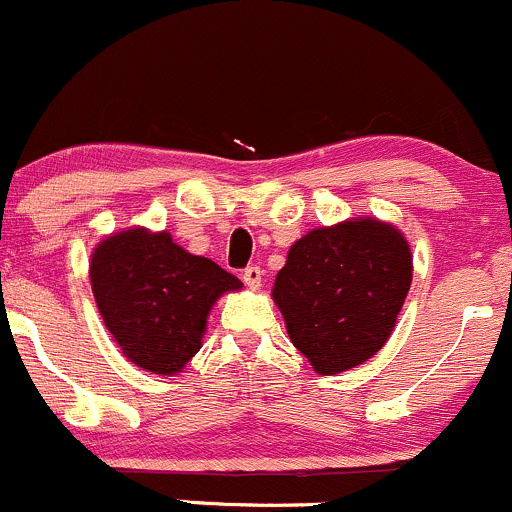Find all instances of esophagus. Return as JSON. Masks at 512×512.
Instances as JSON below:
<instances>
[{"instance_id": "34e87169", "label": "esophagus", "mask_w": 512, "mask_h": 512, "mask_svg": "<svg viewBox=\"0 0 512 512\" xmlns=\"http://www.w3.org/2000/svg\"><path fill=\"white\" fill-rule=\"evenodd\" d=\"M243 282L250 286V289H260L262 286V269L257 265H250L243 269Z\"/></svg>"}]
</instances>
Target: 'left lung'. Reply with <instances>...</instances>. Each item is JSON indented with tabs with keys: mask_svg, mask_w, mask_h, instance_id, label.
<instances>
[{
	"mask_svg": "<svg viewBox=\"0 0 512 512\" xmlns=\"http://www.w3.org/2000/svg\"><path fill=\"white\" fill-rule=\"evenodd\" d=\"M411 279L406 238L389 223L355 218L296 240L272 296L296 350L328 376L384 347Z\"/></svg>",
	"mask_w": 512,
	"mask_h": 512,
	"instance_id": "8db88e82",
	"label": "left lung"
}]
</instances>
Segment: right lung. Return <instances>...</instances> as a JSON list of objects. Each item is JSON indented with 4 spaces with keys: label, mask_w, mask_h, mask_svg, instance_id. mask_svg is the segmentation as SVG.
Instances as JSON below:
<instances>
[{
    "label": "right lung",
    "mask_w": 512,
    "mask_h": 512,
    "mask_svg": "<svg viewBox=\"0 0 512 512\" xmlns=\"http://www.w3.org/2000/svg\"><path fill=\"white\" fill-rule=\"evenodd\" d=\"M99 313L123 355L155 374H174L201 350L211 306L238 277L189 255L170 233L123 230L99 243L89 265Z\"/></svg>",
    "instance_id": "1"
}]
</instances>
